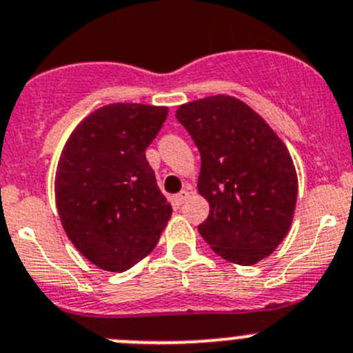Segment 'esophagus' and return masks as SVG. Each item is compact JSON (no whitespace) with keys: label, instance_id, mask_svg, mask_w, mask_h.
<instances>
[{"label":"esophagus","instance_id":"obj_1","mask_svg":"<svg viewBox=\"0 0 353 353\" xmlns=\"http://www.w3.org/2000/svg\"><path fill=\"white\" fill-rule=\"evenodd\" d=\"M188 195H190V187H185L183 190L178 192V194H175V195H173V197H172L173 205H176V208H178V205L183 204V202L188 199Z\"/></svg>","mask_w":353,"mask_h":353}]
</instances>
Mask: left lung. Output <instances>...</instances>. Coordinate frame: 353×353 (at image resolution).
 <instances>
[{
	"instance_id": "left-lung-1",
	"label": "left lung",
	"mask_w": 353,
	"mask_h": 353,
	"mask_svg": "<svg viewBox=\"0 0 353 353\" xmlns=\"http://www.w3.org/2000/svg\"><path fill=\"white\" fill-rule=\"evenodd\" d=\"M175 117L201 152L197 190L209 216L199 233L230 263H259L294 221L299 180L290 151L259 113L226 94L180 104Z\"/></svg>"
}]
</instances>
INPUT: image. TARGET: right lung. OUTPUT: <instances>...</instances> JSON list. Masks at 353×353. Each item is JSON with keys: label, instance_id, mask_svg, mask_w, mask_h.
<instances>
[{"label": "right lung", "instance_id": "1", "mask_svg": "<svg viewBox=\"0 0 353 353\" xmlns=\"http://www.w3.org/2000/svg\"><path fill=\"white\" fill-rule=\"evenodd\" d=\"M168 117L166 106L113 103L87 114L59 154L54 199L75 249L111 273L151 254L172 218L145 149Z\"/></svg>", "mask_w": 353, "mask_h": 353}]
</instances>
